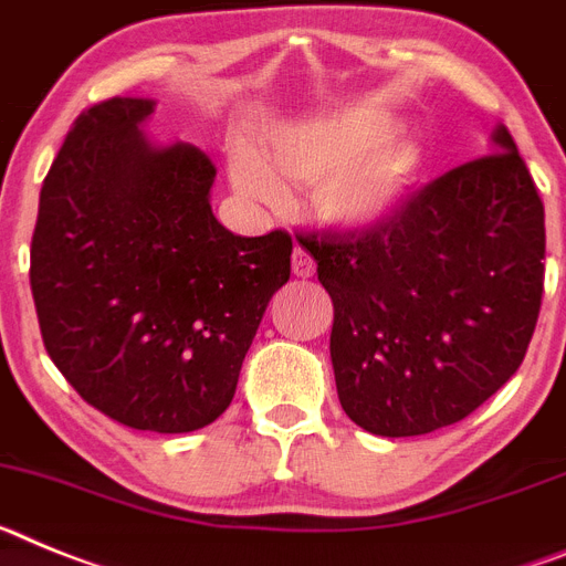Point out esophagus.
I'll return each mask as SVG.
<instances>
[{
  "mask_svg": "<svg viewBox=\"0 0 566 566\" xmlns=\"http://www.w3.org/2000/svg\"><path fill=\"white\" fill-rule=\"evenodd\" d=\"M290 270H293V276L298 279H311L316 273V262H313V255L307 250L296 248L293 255H290Z\"/></svg>",
  "mask_w": 566,
  "mask_h": 566,
  "instance_id": "1",
  "label": "esophagus"
}]
</instances>
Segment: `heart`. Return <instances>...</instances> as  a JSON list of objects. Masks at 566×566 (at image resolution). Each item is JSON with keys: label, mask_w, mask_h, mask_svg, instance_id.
Returning a JSON list of instances; mask_svg holds the SVG:
<instances>
[{"label": "heart", "mask_w": 566, "mask_h": 566, "mask_svg": "<svg viewBox=\"0 0 566 566\" xmlns=\"http://www.w3.org/2000/svg\"><path fill=\"white\" fill-rule=\"evenodd\" d=\"M385 113L358 111L279 130L262 156L233 150V181L244 196L276 201L279 181L313 185V213L333 228L387 222L419 179L421 154Z\"/></svg>", "instance_id": "b5f03b06"}]
</instances>
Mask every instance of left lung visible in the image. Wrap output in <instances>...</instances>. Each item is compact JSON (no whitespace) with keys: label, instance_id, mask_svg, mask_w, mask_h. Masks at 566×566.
I'll list each match as a JSON object with an SVG mask.
<instances>
[{"label":"left lung","instance_id":"obj_1","mask_svg":"<svg viewBox=\"0 0 566 566\" xmlns=\"http://www.w3.org/2000/svg\"><path fill=\"white\" fill-rule=\"evenodd\" d=\"M333 298L344 412L373 436H424L507 385L544 293V205L507 127L367 230H311Z\"/></svg>","mask_w":566,"mask_h":566}]
</instances>
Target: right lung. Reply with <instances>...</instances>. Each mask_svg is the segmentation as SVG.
Returning a JSON list of instances; mask_svg holds the SVG:
<instances>
[{
    "label": "right lung",
    "mask_w": 566,
    "mask_h": 566,
    "mask_svg": "<svg viewBox=\"0 0 566 566\" xmlns=\"http://www.w3.org/2000/svg\"><path fill=\"white\" fill-rule=\"evenodd\" d=\"M150 113L134 96L78 113L39 193L31 290L48 356L87 405L190 432L233 401L293 242L216 222V165L185 142L150 145Z\"/></svg>",
    "instance_id": "add662e5"
}]
</instances>
